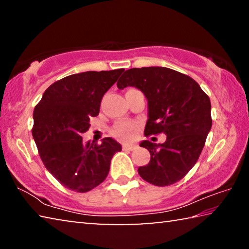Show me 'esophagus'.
<instances>
[{
    "instance_id": "1",
    "label": "esophagus",
    "mask_w": 249,
    "mask_h": 249,
    "mask_svg": "<svg viewBox=\"0 0 249 249\" xmlns=\"http://www.w3.org/2000/svg\"><path fill=\"white\" fill-rule=\"evenodd\" d=\"M135 145H133V144H124L123 145V150H133V149H135Z\"/></svg>"
}]
</instances>
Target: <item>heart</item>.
Listing matches in <instances>:
<instances>
[{
    "mask_svg": "<svg viewBox=\"0 0 249 249\" xmlns=\"http://www.w3.org/2000/svg\"><path fill=\"white\" fill-rule=\"evenodd\" d=\"M137 125L133 123V122H120L117 123L112 129V134L115 137L120 138L123 141H128L134 136V132L136 129Z\"/></svg>",
    "mask_w": 249,
    "mask_h": 249,
    "instance_id": "1",
    "label": "heart"
}]
</instances>
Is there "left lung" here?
<instances>
[{
  "label": "left lung",
  "mask_w": 249,
  "mask_h": 249,
  "mask_svg": "<svg viewBox=\"0 0 249 249\" xmlns=\"http://www.w3.org/2000/svg\"><path fill=\"white\" fill-rule=\"evenodd\" d=\"M126 87L140 89L148 101L146 136L167 135L162 144L141 142L149 150L150 161L138 174L158 187L174 184L196 165L212 127L209 96L189 75L165 67L126 70L117 88Z\"/></svg>",
  "instance_id": "obj_1"
}]
</instances>
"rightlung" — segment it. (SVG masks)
I'll use <instances>...</instances> for the list:
<instances>
[{
    "instance_id": "right-lung-1",
    "label": "right lung",
    "mask_w": 249,
    "mask_h": 249,
    "mask_svg": "<svg viewBox=\"0 0 249 249\" xmlns=\"http://www.w3.org/2000/svg\"><path fill=\"white\" fill-rule=\"evenodd\" d=\"M124 69L87 71L60 79L34 109V141L44 165L69 190L88 192L102 183L122 146L111 137L84 144L81 135L96 116L103 95Z\"/></svg>"
}]
</instances>
